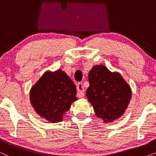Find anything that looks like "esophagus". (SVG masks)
I'll use <instances>...</instances> for the list:
<instances>
[{
	"label": "esophagus",
	"mask_w": 156,
	"mask_h": 156,
	"mask_svg": "<svg viewBox=\"0 0 156 156\" xmlns=\"http://www.w3.org/2000/svg\"><path fill=\"white\" fill-rule=\"evenodd\" d=\"M76 89H77L78 93H77V97L79 98H82L84 97V87H83L82 83H78L77 86H76Z\"/></svg>",
	"instance_id": "esophagus-1"
}]
</instances>
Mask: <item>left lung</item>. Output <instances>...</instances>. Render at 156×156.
Wrapping results in <instances>:
<instances>
[{"label":"left lung","mask_w":156,"mask_h":156,"mask_svg":"<svg viewBox=\"0 0 156 156\" xmlns=\"http://www.w3.org/2000/svg\"><path fill=\"white\" fill-rule=\"evenodd\" d=\"M88 101L95 114L104 123L120 118L128 108L132 92L131 87L120 73L112 72L104 65H95L89 73Z\"/></svg>","instance_id":"obj_1"}]
</instances>
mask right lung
I'll list each match as a JSON object with an SVG mask.
<instances>
[{"mask_svg":"<svg viewBox=\"0 0 156 156\" xmlns=\"http://www.w3.org/2000/svg\"><path fill=\"white\" fill-rule=\"evenodd\" d=\"M76 87L62 69L47 71L30 91V104L35 112L49 122L57 123L71 107L76 97Z\"/></svg>","mask_w":156,"mask_h":156,"instance_id":"1","label":"right lung"}]
</instances>
